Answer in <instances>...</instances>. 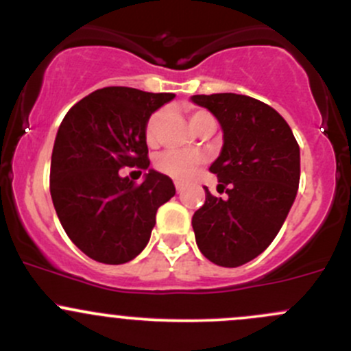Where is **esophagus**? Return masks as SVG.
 <instances>
[{"label":"esophagus","mask_w":351,"mask_h":351,"mask_svg":"<svg viewBox=\"0 0 351 351\" xmlns=\"http://www.w3.org/2000/svg\"><path fill=\"white\" fill-rule=\"evenodd\" d=\"M175 188H176V191H182L183 190V183H180V182H175Z\"/></svg>","instance_id":"esophagus-1"}]
</instances>
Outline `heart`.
Here are the masks:
<instances>
[{
  "label": "heart",
  "instance_id": "b5f03b06",
  "mask_svg": "<svg viewBox=\"0 0 351 351\" xmlns=\"http://www.w3.org/2000/svg\"><path fill=\"white\" fill-rule=\"evenodd\" d=\"M190 118L191 126L196 132H203L206 128H215V117L203 108L186 106L184 108ZM167 111L156 110L149 114L145 125V140L149 146H155L160 140L161 128H163ZM202 163V156L195 152H180V149H168L156 158L155 167L158 171L169 176L173 180H188L195 173L198 165Z\"/></svg>",
  "mask_w": 351,
  "mask_h": 351
}]
</instances>
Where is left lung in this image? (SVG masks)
<instances>
[{"label": "left lung", "mask_w": 351, "mask_h": 351, "mask_svg": "<svg viewBox=\"0 0 351 351\" xmlns=\"http://www.w3.org/2000/svg\"><path fill=\"white\" fill-rule=\"evenodd\" d=\"M223 128L221 155L210 167L219 193L205 186L191 225L199 252L215 265L237 268L268 248L295 202L300 146L278 111L245 95H195Z\"/></svg>", "instance_id": "8db88e82"}]
</instances>
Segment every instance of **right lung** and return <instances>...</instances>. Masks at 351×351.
<instances>
[{
	"mask_svg": "<svg viewBox=\"0 0 351 351\" xmlns=\"http://www.w3.org/2000/svg\"><path fill=\"white\" fill-rule=\"evenodd\" d=\"M171 93L108 86L80 99L58 130L49 191L61 226L80 250L106 265L140 255L156 223V211L175 195L171 178L155 169L143 183L119 175L149 167L146 119Z\"/></svg>",
	"mask_w": 351,
	"mask_h": 351,
	"instance_id": "1",
	"label": "right lung"
}]
</instances>
